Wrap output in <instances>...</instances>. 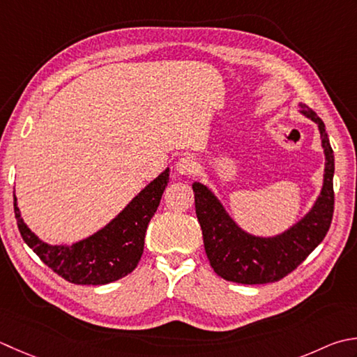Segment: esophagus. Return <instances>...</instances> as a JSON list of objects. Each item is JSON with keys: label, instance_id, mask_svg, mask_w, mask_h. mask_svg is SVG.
<instances>
[{"label": "esophagus", "instance_id": "34e87169", "mask_svg": "<svg viewBox=\"0 0 357 357\" xmlns=\"http://www.w3.org/2000/svg\"><path fill=\"white\" fill-rule=\"evenodd\" d=\"M198 170V162L193 156H184L178 160L176 164V172L179 174H184V176H190V174H195Z\"/></svg>", "mask_w": 357, "mask_h": 357}]
</instances>
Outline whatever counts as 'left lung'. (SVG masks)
<instances>
[{"label":"left lung","instance_id":"obj_1","mask_svg":"<svg viewBox=\"0 0 357 357\" xmlns=\"http://www.w3.org/2000/svg\"><path fill=\"white\" fill-rule=\"evenodd\" d=\"M300 111L319 125L325 151L324 187L312 211L296 226L272 238L249 235L235 225L215 195L195 183V211L202 230L208 261L221 278L241 284H263L282 280L302 264L331 226L334 212V155L325 123L314 111L300 103Z\"/></svg>","mask_w":357,"mask_h":357}]
</instances>
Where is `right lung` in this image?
<instances>
[{"label": "right lung", "mask_w": 357, "mask_h": 357, "mask_svg": "<svg viewBox=\"0 0 357 357\" xmlns=\"http://www.w3.org/2000/svg\"><path fill=\"white\" fill-rule=\"evenodd\" d=\"M169 169L151 181L116 218L89 238L73 246H51L24 225L13 197L20 234L27 246L55 274L75 284H107L135 271L144 252L149 222L156 213L169 183Z\"/></svg>", "instance_id": "1"}]
</instances>
